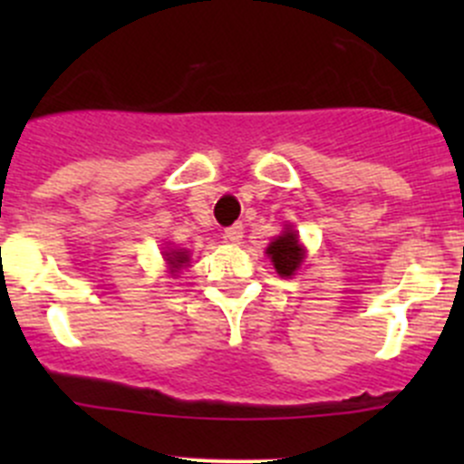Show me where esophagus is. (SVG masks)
Instances as JSON below:
<instances>
[{
	"mask_svg": "<svg viewBox=\"0 0 464 464\" xmlns=\"http://www.w3.org/2000/svg\"><path fill=\"white\" fill-rule=\"evenodd\" d=\"M242 236H245V227L242 224H233V227L224 228V240L233 242V245H237L242 240Z\"/></svg>",
	"mask_w": 464,
	"mask_h": 464,
	"instance_id": "34e87169",
	"label": "esophagus"
}]
</instances>
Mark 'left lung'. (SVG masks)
I'll return each mask as SVG.
<instances>
[{"label": "left lung", "instance_id": "left-lung-1", "mask_svg": "<svg viewBox=\"0 0 464 464\" xmlns=\"http://www.w3.org/2000/svg\"><path fill=\"white\" fill-rule=\"evenodd\" d=\"M266 256L274 262L280 276H292L303 262V246L298 245V236L294 231H285L266 246Z\"/></svg>", "mask_w": 464, "mask_h": 464}]
</instances>
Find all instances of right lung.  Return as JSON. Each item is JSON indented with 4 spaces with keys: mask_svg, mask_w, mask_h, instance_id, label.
<instances>
[{
    "mask_svg": "<svg viewBox=\"0 0 464 464\" xmlns=\"http://www.w3.org/2000/svg\"><path fill=\"white\" fill-rule=\"evenodd\" d=\"M168 256V262H170L172 266H181V265H186V260H188V254H186V251H172V254H166Z\"/></svg>",
    "mask_w": 464,
    "mask_h": 464,
    "instance_id": "right-lung-1",
    "label": "right lung"
}]
</instances>
